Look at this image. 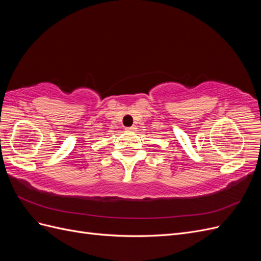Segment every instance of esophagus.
Wrapping results in <instances>:
<instances>
[{
    "instance_id": "obj_1",
    "label": "esophagus",
    "mask_w": 261,
    "mask_h": 261,
    "mask_svg": "<svg viewBox=\"0 0 261 261\" xmlns=\"http://www.w3.org/2000/svg\"><path fill=\"white\" fill-rule=\"evenodd\" d=\"M125 129L127 130V132H134V130L136 129V126H130V127H126Z\"/></svg>"
}]
</instances>
